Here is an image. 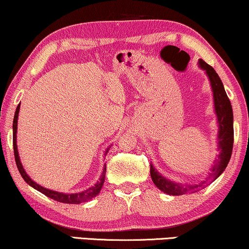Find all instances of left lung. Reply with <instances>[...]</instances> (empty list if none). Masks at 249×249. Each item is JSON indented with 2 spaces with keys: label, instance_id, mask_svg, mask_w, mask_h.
<instances>
[{
  "label": "left lung",
  "instance_id": "left-lung-1",
  "mask_svg": "<svg viewBox=\"0 0 249 249\" xmlns=\"http://www.w3.org/2000/svg\"><path fill=\"white\" fill-rule=\"evenodd\" d=\"M198 67L205 71L207 78H209L211 88L213 93V103L214 111L216 115V122L219 130H217V151L219 154L214 160L213 165L211 166L209 176L203 181L194 185H182V183L175 182L165 177H163L154 165L151 163V177L154 185L161 190V192L172 196L185 195V194H192L199 192L212 183L222 175L226 170L228 163L230 161L231 153H232L233 146V113L232 107H231L230 100L224 90V86L221 81L219 74L212 67L209 66L203 60L198 61Z\"/></svg>",
  "mask_w": 249,
  "mask_h": 249
}]
</instances>
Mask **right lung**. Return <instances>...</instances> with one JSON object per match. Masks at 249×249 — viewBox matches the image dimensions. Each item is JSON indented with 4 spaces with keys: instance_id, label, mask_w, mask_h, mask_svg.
<instances>
[{
    "instance_id": "1",
    "label": "right lung",
    "mask_w": 249,
    "mask_h": 249,
    "mask_svg": "<svg viewBox=\"0 0 249 249\" xmlns=\"http://www.w3.org/2000/svg\"><path fill=\"white\" fill-rule=\"evenodd\" d=\"M19 110H20V103L18 104V107H17V110H16V113H15V118H13V124H12V128H13V151H15V158H16V163H17V166H18V170L20 172V175L23 178V180L28 183L29 186H32L34 189L38 190L44 195L50 197V198H52L54 200H56V202H60V203H66V204H80V203H85V202H88V200H90L91 198H94V197H96L98 194H100L102 187H103V183H104V180H105V173H107V164H104L103 166V172H102V175L100 176V179L97 180V182L95 183L94 186L89 187V188L83 190V192L80 193H72V194H67V193H60V192H55V190H51L49 188H45V187L38 185V183H36L34 180L30 178V177L27 175V172L25 171V169H23V166L21 164V161H20V156H19V153H18V146H17V129H18V117H19ZM108 149L110 147L107 148V151H105V154H107Z\"/></svg>"
}]
</instances>
